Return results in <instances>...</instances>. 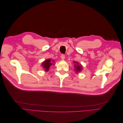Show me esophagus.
Here are the masks:
<instances>
[{"mask_svg":"<svg viewBox=\"0 0 123 123\" xmlns=\"http://www.w3.org/2000/svg\"><path fill=\"white\" fill-rule=\"evenodd\" d=\"M61 57L62 59V60H64V59L65 58V55L64 54H62L61 56Z\"/></svg>","mask_w":123,"mask_h":123,"instance_id":"esophagus-1","label":"esophagus"}]
</instances>
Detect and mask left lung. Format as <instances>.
<instances>
[{
  "label": "left lung",
  "instance_id": "obj_1",
  "mask_svg": "<svg viewBox=\"0 0 123 123\" xmlns=\"http://www.w3.org/2000/svg\"><path fill=\"white\" fill-rule=\"evenodd\" d=\"M74 62L75 63V64H74V68H75L74 69H75L76 72L78 73V72L81 71V70L83 69L82 66H81L80 64H79L77 62Z\"/></svg>",
  "mask_w": 123,
  "mask_h": 123
}]
</instances>
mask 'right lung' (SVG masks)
I'll use <instances>...</instances> for the list:
<instances>
[{"mask_svg": "<svg viewBox=\"0 0 123 123\" xmlns=\"http://www.w3.org/2000/svg\"><path fill=\"white\" fill-rule=\"evenodd\" d=\"M53 62H54V61H51V59H48L42 63L43 67L44 69V71H48L49 70L50 67L53 65Z\"/></svg>", "mask_w": 123, "mask_h": 123, "instance_id": "right-lung-1", "label": "right lung"}]
</instances>
